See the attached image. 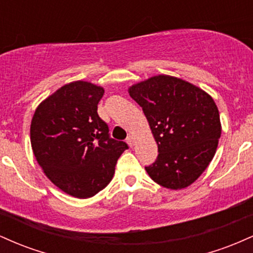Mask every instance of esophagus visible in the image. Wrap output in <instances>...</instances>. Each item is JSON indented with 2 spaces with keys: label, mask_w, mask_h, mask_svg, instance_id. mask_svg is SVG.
Listing matches in <instances>:
<instances>
[{
  "label": "esophagus",
  "mask_w": 253,
  "mask_h": 253,
  "mask_svg": "<svg viewBox=\"0 0 253 253\" xmlns=\"http://www.w3.org/2000/svg\"><path fill=\"white\" fill-rule=\"evenodd\" d=\"M127 143H128V145L130 147H133L135 145V138L133 135H128L127 136Z\"/></svg>",
  "instance_id": "1"
}]
</instances>
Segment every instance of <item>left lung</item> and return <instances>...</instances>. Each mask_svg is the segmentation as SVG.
<instances>
[{
    "label": "left lung",
    "instance_id": "1",
    "mask_svg": "<svg viewBox=\"0 0 253 253\" xmlns=\"http://www.w3.org/2000/svg\"><path fill=\"white\" fill-rule=\"evenodd\" d=\"M129 96L143 108L158 145L149 176L168 189H182L201 176L221 135L219 110L207 92L167 75L132 85Z\"/></svg>",
    "mask_w": 253,
    "mask_h": 253
}]
</instances>
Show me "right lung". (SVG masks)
I'll list each match as a JSON object with an SVG mask.
<instances>
[{
    "instance_id": "obj_1",
    "label": "right lung",
    "mask_w": 253,
    "mask_h": 253,
    "mask_svg": "<svg viewBox=\"0 0 253 253\" xmlns=\"http://www.w3.org/2000/svg\"><path fill=\"white\" fill-rule=\"evenodd\" d=\"M101 86L77 81L39 104L31 124L38 163L54 185L69 195L88 199L112 181L119 157L128 145L110 138L98 117Z\"/></svg>"
}]
</instances>
